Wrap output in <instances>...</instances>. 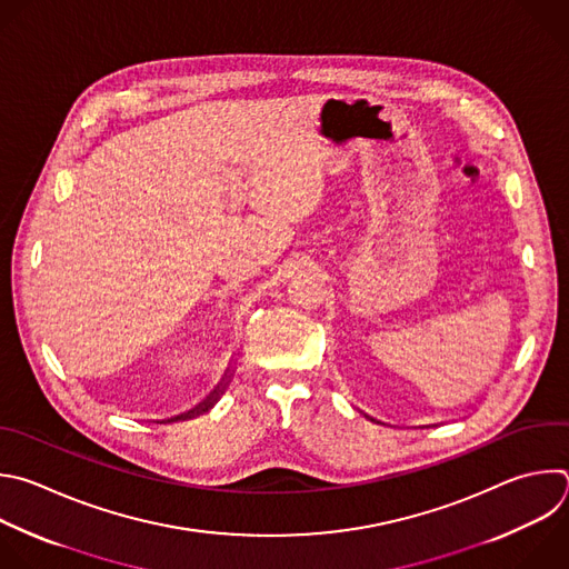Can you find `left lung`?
<instances>
[{"mask_svg": "<svg viewBox=\"0 0 569 569\" xmlns=\"http://www.w3.org/2000/svg\"><path fill=\"white\" fill-rule=\"evenodd\" d=\"M359 413H363V411H359ZM363 416H366V413H363ZM366 418H368V420H372V422H377V425H382L380 420H375V418H370V416H366Z\"/></svg>", "mask_w": 569, "mask_h": 569, "instance_id": "8db88e82", "label": "left lung"}]
</instances>
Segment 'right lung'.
<instances>
[{"mask_svg": "<svg viewBox=\"0 0 569 569\" xmlns=\"http://www.w3.org/2000/svg\"><path fill=\"white\" fill-rule=\"evenodd\" d=\"M232 380V368L226 372V377H223V382L201 402V405H197L194 409H189L187 413H180V416H173V418H169V420H162V422H178V420H189V418H197V416H201V413H206V411H210L214 405H217V400L221 398V393L226 391V387H228V382Z\"/></svg>", "mask_w": 569, "mask_h": 569, "instance_id": "add662e5", "label": "right lung"}]
</instances>
